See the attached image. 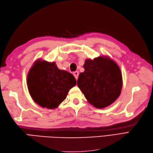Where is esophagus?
I'll use <instances>...</instances> for the list:
<instances>
[{
	"label": "esophagus",
	"mask_w": 153,
	"mask_h": 153,
	"mask_svg": "<svg viewBox=\"0 0 153 153\" xmlns=\"http://www.w3.org/2000/svg\"><path fill=\"white\" fill-rule=\"evenodd\" d=\"M73 74H74V76L75 77V78H76V79H77V78H78V76H79V72H78V71H74Z\"/></svg>",
	"instance_id": "esophagus-1"
}]
</instances>
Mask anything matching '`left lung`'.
<instances>
[{"label": "left lung", "instance_id": "obj_1", "mask_svg": "<svg viewBox=\"0 0 153 153\" xmlns=\"http://www.w3.org/2000/svg\"><path fill=\"white\" fill-rule=\"evenodd\" d=\"M85 71L77 79V86L90 104L98 108L111 105L118 99L122 87V76L119 67L108 58L87 59Z\"/></svg>", "mask_w": 153, "mask_h": 153}]
</instances>
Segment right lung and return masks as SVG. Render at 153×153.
Listing matches in <instances>:
<instances>
[{
	"label": "right lung",
	"instance_id": "right-lung-1",
	"mask_svg": "<svg viewBox=\"0 0 153 153\" xmlns=\"http://www.w3.org/2000/svg\"><path fill=\"white\" fill-rule=\"evenodd\" d=\"M27 83L34 101L53 109L66 98L76 80L71 74L58 69L54 62L38 60L29 71Z\"/></svg>",
	"mask_w": 153,
	"mask_h": 153
}]
</instances>
